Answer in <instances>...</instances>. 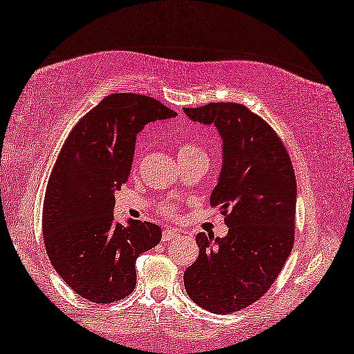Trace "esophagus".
Returning a JSON list of instances; mask_svg holds the SVG:
<instances>
[{"mask_svg":"<svg viewBox=\"0 0 354 354\" xmlns=\"http://www.w3.org/2000/svg\"><path fill=\"white\" fill-rule=\"evenodd\" d=\"M178 236H180V234L174 229H164V232H162V241L176 240V239H178Z\"/></svg>","mask_w":354,"mask_h":354,"instance_id":"34e87169","label":"esophagus"}]
</instances>
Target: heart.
Masks as SVG:
<instances>
[{"instance_id": "heart-1", "label": "heart", "mask_w": 354, "mask_h": 354, "mask_svg": "<svg viewBox=\"0 0 354 354\" xmlns=\"http://www.w3.org/2000/svg\"><path fill=\"white\" fill-rule=\"evenodd\" d=\"M196 154H206V153L203 151V149L198 147L195 142H190V140H187V142H182L177 147L178 161H182V159H187V158H192V156H196ZM166 211L169 212V207Z\"/></svg>"}]
</instances>
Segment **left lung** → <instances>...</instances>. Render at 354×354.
Listing matches in <instances>:
<instances>
[{
	"label": "left lung",
	"instance_id": "left-lung-1",
	"mask_svg": "<svg viewBox=\"0 0 354 354\" xmlns=\"http://www.w3.org/2000/svg\"><path fill=\"white\" fill-rule=\"evenodd\" d=\"M193 122L214 125L222 167L211 205L225 216L224 239L200 232V256L183 274L193 301L211 313L240 311L268 292L295 241L297 180L279 135L239 103L183 109Z\"/></svg>",
	"mask_w": 354,
	"mask_h": 354
}]
</instances>
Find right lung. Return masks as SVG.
Masks as SVG:
<instances>
[{
	"mask_svg": "<svg viewBox=\"0 0 354 354\" xmlns=\"http://www.w3.org/2000/svg\"><path fill=\"white\" fill-rule=\"evenodd\" d=\"M176 111L135 93L106 96L74 125L48 180L43 239L59 277L93 303L133 292L135 261L161 241L151 222L114 221V193L127 182L137 133Z\"/></svg>",
	"mask_w": 354,
	"mask_h": 354,
	"instance_id": "obj_1",
	"label": "right lung"
}]
</instances>
